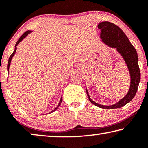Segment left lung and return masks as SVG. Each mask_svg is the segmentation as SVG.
<instances>
[{
	"mask_svg": "<svg viewBox=\"0 0 148 148\" xmlns=\"http://www.w3.org/2000/svg\"><path fill=\"white\" fill-rule=\"evenodd\" d=\"M98 27L101 30V38L104 44L112 48H116L121 55L129 69L131 76V85L127 95L117 103L109 106L97 103L90 98L86 88L87 95L89 101L95 106L104 109L119 108L129 103L134 98L138 87L140 80V71L138 66V59L136 49L130 42L124 32L118 26L108 21L99 23Z\"/></svg>",
	"mask_w": 148,
	"mask_h": 148,
	"instance_id": "8db88e82",
	"label": "left lung"
}]
</instances>
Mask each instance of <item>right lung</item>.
<instances>
[{
	"instance_id": "add662e5",
	"label": "right lung",
	"mask_w": 148,
	"mask_h": 148,
	"mask_svg": "<svg viewBox=\"0 0 148 148\" xmlns=\"http://www.w3.org/2000/svg\"><path fill=\"white\" fill-rule=\"evenodd\" d=\"M33 32V31H26V32H25L24 33H23V34H22V36L19 38V40H17V42H16V45H15V49H14V51L13 53H12V54L11 55V56H10L9 59H8V66H7V70H8V72H9V68H10V63H11L12 59V58H13L14 54L16 53V49H17V45H18L22 40H23L25 38V37L27 36V35L31 33V32ZM61 102H62V97H61V100H60L59 104L57 105V106L54 110H52L51 112H50V113H52V112H53L56 111V110L57 108H58V107L60 106V105H61Z\"/></svg>"
}]
</instances>
